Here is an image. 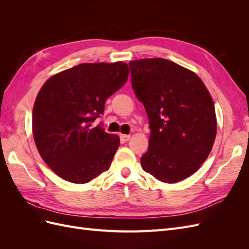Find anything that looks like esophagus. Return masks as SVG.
<instances>
[{
	"label": "esophagus",
	"mask_w": 249,
	"mask_h": 249,
	"mask_svg": "<svg viewBox=\"0 0 249 249\" xmlns=\"http://www.w3.org/2000/svg\"><path fill=\"white\" fill-rule=\"evenodd\" d=\"M130 138H131V135H125V134H122V135H120V139H122V140L124 141V142L129 141Z\"/></svg>",
	"instance_id": "obj_1"
}]
</instances>
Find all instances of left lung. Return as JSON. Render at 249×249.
I'll return each instance as SVG.
<instances>
[{
  "instance_id": "obj_1",
  "label": "left lung",
  "mask_w": 249,
  "mask_h": 249,
  "mask_svg": "<svg viewBox=\"0 0 249 249\" xmlns=\"http://www.w3.org/2000/svg\"><path fill=\"white\" fill-rule=\"evenodd\" d=\"M129 65L152 131L141 166L163 183L180 182L199 169L213 147L212 96L196 73L169 60L147 58Z\"/></svg>"
}]
</instances>
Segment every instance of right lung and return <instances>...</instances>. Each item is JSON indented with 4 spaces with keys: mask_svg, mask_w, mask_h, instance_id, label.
I'll return each instance as SVG.
<instances>
[{
    "mask_svg": "<svg viewBox=\"0 0 249 249\" xmlns=\"http://www.w3.org/2000/svg\"><path fill=\"white\" fill-rule=\"evenodd\" d=\"M129 72L122 61L82 63L44 83L34 103L32 131L40 157L57 176L85 184L110 168L119 137L91 123Z\"/></svg>",
    "mask_w": 249,
    "mask_h": 249,
    "instance_id": "add662e5",
    "label": "right lung"
}]
</instances>
